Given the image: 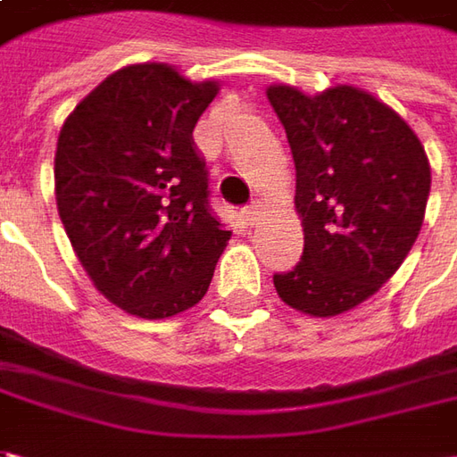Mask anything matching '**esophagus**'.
<instances>
[{
  "mask_svg": "<svg viewBox=\"0 0 457 457\" xmlns=\"http://www.w3.org/2000/svg\"><path fill=\"white\" fill-rule=\"evenodd\" d=\"M243 217L247 225H255L260 220V204H250V207H245Z\"/></svg>",
  "mask_w": 457,
  "mask_h": 457,
  "instance_id": "1",
  "label": "esophagus"
}]
</instances>
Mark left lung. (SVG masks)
<instances>
[{
  "label": "left lung",
  "instance_id": "left-lung-1",
  "mask_svg": "<svg viewBox=\"0 0 457 457\" xmlns=\"http://www.w3.org/2000/svg\"><path fill=\"white\" fill-rule=\"evenodd\" d=\"M268 101L291 144L303 255L276 273L280 301L328 319L352 311L397 273L430 195V164L397 111L361 87L306 96L270 86Z\"/></svg>",
  "mask_w": 457,
  "mask_h": 457
}]
</instances>
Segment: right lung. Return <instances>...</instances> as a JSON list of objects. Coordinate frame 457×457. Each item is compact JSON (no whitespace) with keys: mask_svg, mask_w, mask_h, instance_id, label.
<instances>
[{"mask_svg":"<svg viewBox=\"0 0 457 457\" xmlns=\"http://www.w3.org/2000/svg\"><path fill=\"white\" fill-rule=\"evenodd\" d=\"M217 90L166 62L129 65L60 129L55 199L72 250L93 286L138 319L199 303L232 235L210 210L192 138Z\"/></svg>","mask_w":457,"mask_h":457,"instance_id":"right-lung-1","label":"right lung"}]
</instances>
